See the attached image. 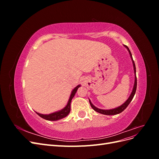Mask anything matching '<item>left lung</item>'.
<instances>
[{"mask_svg": "<svg viewBox=\"0 0 159 159\" xmlns=\"http://www.w3.org/2000/svg\"><path fill=\"white\" fill-rule=\"evenodd\" d=\"M124 46L127 49V50L129 51V53L130 54V56H131V60H132V62H133V68H134V86H133V91L131 93V95H130V96L129 97V98L127 99V100L125 102L123 105H121V106H119L118 107H116L115 109H108V110H104V109H99L98 107H96L95 106H94V105L92 104V103L91 102V101L89 99V103L91 105V107L93 108V109L94 111H97L99 113H102V114H103V115H117V114H119L120 113H121L122 111H123L125 109L127 108V107L129 105V104L131 103V102L132 101L133 97L134 94H135V92H136V89H137V77H136V68H135V64H134V62L133 61V57H132V54L131 52H130L129 48L124 45Z\"/></svg>", "mask_w": 159, "mask_h": 159, "instance_id": "left-lung-1", "label": "left lung"}]
</instances>
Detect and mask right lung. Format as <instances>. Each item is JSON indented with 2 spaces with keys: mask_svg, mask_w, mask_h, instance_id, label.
<instances>
[{
  "mask_svg": "<svg viewBox=\"0 0 159 159\" xmlns=\"http://www.w3.org/2000/svg\"><path fill=\"white\" fill-rule=\"evenodd\" d=\"M80 86H81L80 85H78V86H76V87L73 90H72L70 99L68 100V103H67L66 106L64 108L58 111L52 113H50L48 115H43V114H40L39 113H37V112H36V113L38 115H39L40 117L46 120H48V121H57V120H59L62 118L66 117L70 112V110H71L70 105H71V99L74 97L76 91H78V89L80 87Z\"/></svg>",
  "mask_w": 159,
  "mask_h": 159,
  "instance_id": "right-lung-1",
  "label": "right lung"
}]
</instances>
